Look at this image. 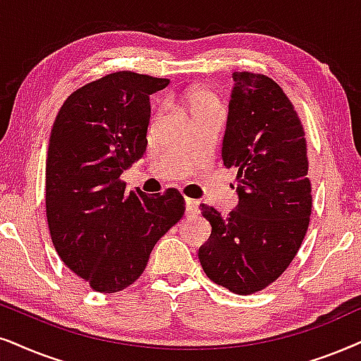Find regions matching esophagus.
<instances>
[{"label": "esophagus", "instance_id": "1", "mask_svg": "<svg viewBox=\"0 0 361 361\" xmlns=\"http://www.w3.org/2000/svg\"><path fill=\"white\" fill-rule=\"evenodd\" d=\"M198 212H200L198 202H195V200H191V198H186V213L196 214Z\"/></svg>", "mask_w": 361, "mask_h": 361}]
</instances>
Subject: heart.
Masks as SVG:
<instances>
[{"instance_id": "b5f03b06", "label": "heart", "mask_w": 361, "mask_h": 361, "mask_svg": "<svg viewBox=\"0 0 361 361\" xmlns=\"http://www.w3.org/2000/svg\"><path fill=\"white\" fill-rule=\"evenodd\" d=\"M186 103H188L191 115H196V113L203 111V109L218 106L216 98L207 90H191L190 93L186 94Z\"/></svg>"}]
</instances>
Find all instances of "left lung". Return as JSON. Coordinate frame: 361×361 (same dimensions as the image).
Returning a JSON list of instances; mask_svg holds the SVG:
<instances>
[{
    "instance_id": "1",
    "label": "left lung",
    "mask_w": 361,
    "mask_h": 361,
    "mask_svg": "<svg viewBox=\"0 0 361 361\" xmlns=\"http://www.w3.org/2000/svg\"><path fill=\"white\" fill-rule=\"evenodd\" d=\"M221 158L236 168L238 204L223 218L202 204L212 235L198 252L209 280L238 295L267 288L293 262L312 214L307 140L275 81L233 73Z\"/></svg>"
}]
</instances>
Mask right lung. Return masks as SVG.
Here are the masks:
<instances>
[{
  "mask_svg": "<svg viewBox=\"0 0 361 361\" xmlns=\"http://www.w3.org/2000/svg\"><path fill=\"white\" fill-rule=\"evenodd\" d=\"M170 80L116 71L73 91L58 111L47 158V218L59 258L99 293L147 268L157 241L185 213L175 188L128 193L120 180L147 152L149 94Z\"/></svg>",
  "mask_w": 361,
  "mask_h": 361,
  "instance_id": "obj_1",
  "label": "right lung"
}]
</instances>
